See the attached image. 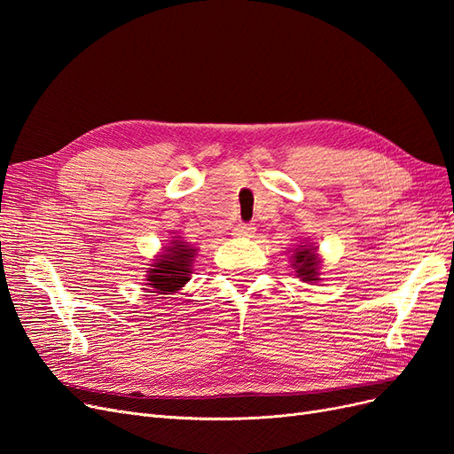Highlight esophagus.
<instances>
[{
    "mask_svg": "<svg viewBox=\"0 0 454 454\" xmlns=\"http://www.w3.org/2000/svg\"><path fill=\"white\" fill-rule=\"evenodd\" d=\"M254 232H255V227L252 223H239L235 227V232H232V235L239 237V239H250Z\"/></svg>",
    "mask_w": 454,
    "mask_h": 454,
    "instance_id": "34e87169",
    "label": "esophagus"
}]
</instances>
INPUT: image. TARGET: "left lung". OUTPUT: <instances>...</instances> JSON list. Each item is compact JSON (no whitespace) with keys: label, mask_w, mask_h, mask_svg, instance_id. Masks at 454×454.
<instances>
[{"label":"left lung","mask_w":454,"mask_h":454,"mask_svg":"<svg viewBox=\"0 0 454 454\" xmlns=\"http://www.w3.org/2000/svg\"><path fill=\"white\" fill-rule=\"evenodd\" d=\"M318 246H299L292 254V267L295 269L297 277L303 282H316L320 280V257L316 254Z\"/></svg>","instance_id":"obj_1"}]
</instances>
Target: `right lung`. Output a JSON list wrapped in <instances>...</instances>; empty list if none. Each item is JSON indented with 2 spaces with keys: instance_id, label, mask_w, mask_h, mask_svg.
<instances>
[{
  "instance_id": "obj_1",
  "label": "right lung",
  "mask_w": 454,
  "mask_h": 454,
  "mask_svg": "<svg viewBox=\"0 0 454 454\" xmlns=\"http://www.w3.org/2000/svg\"><path fill=\"white\" fill-rule=\"evenodd\" d=\"M195 255L197 248H193L189 242H184L182 237H174L168 246H164L162 254L153 259V265L149 267V270H145V286L151 290L149 294L168 295L182 290L191 280Z\"/></svg>"
}]
</instances>
